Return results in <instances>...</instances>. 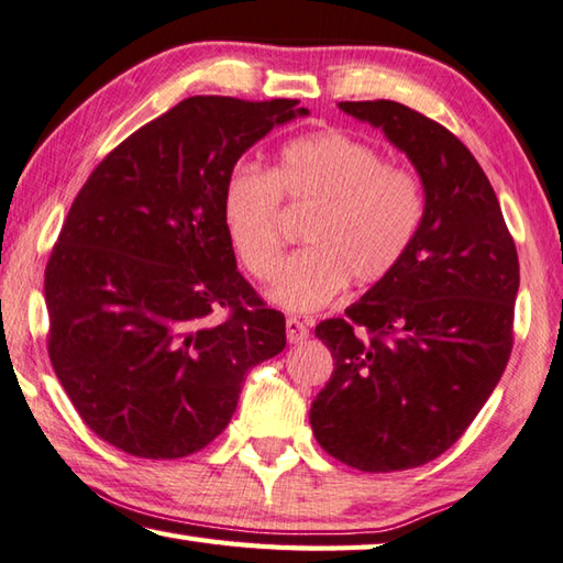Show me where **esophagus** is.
Here are the masks:
<instances>
[{"label": "esophagus", "instance_id": "34e87169", "mask_svg": "<svg viewBox=\"0 0 563 563\" xmlns=\"http://www.w3.org/2000/svg\"><path fill=\"white\" fill-rule=\"evenodd\" d=\"M285 332H288V342L290 344H300L310 336V330L308 324H305L302 320H298V317H288L285 320Z\"/></svg>", "mask_w": 563, "mask_h": 563}]
</instances>
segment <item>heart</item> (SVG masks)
Returning <instances> with one entry per match:
<instances>
[{
  "instance_id": "b5f03b06",
  "label": "heart",
  "mask_w": 563,
  "mask_h": 563,
  "mask_svg": "<svg viewBox=\"0 0 563 563\" xmlns=\"http://www.w3.org/2000/svg\"><path fill=\"white\" fill-rule=\"evenodd\" d=\"M280 197L312 207L308 249L283 265L273 302L314 312L340 298L346 283L372 288L411 251L423 223V184L411 167L388 165L382 152L340 130L295 137L271 172L236 165L221 194L223 229L253 278H273L283 255Z\"/></svg>"
}]
</instances>
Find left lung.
Segmentation results:
<instances>
[{
	"instance_id": "8db88e82",
	"label": "left lung",
	"mask_w": 563,
	"mask_h": 563,
	"mask_svg": "<svg viewBox=\"0 0 563 563\" xmlns=\"http://www.w3.org/2000/svg\"><path fill=\"white\" fill-rule=\"evenodd\" d=\"M340 108L406 152L426 213L401 265L314 327L334 372L310 426L340 463L394 473L443 455L493 394L515 344L519 261L493 184L451 130L394 100Z\"/></svg>"
}]
</instances>
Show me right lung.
I'll use <instances>...</instances> for the list:
<instances>
[{
    "label": "right lung",
    "mask_w": 563,
    "mask_h": 563,
    "mask_svg": "<svg viewBox=\"0 0 563 563\" xmlns=\"http://www.w3.org/2000/svg\"><path fill=\"white\" fill-rule=\"evenodd\" d=\"M300 100L194 96L90 172L48 255V360L78 416L118 451L175 460L236 411L285 317L236 268L223 181Z\"/></svg>",
    "instance_id": "right-lung-1"
}]
</instances>
